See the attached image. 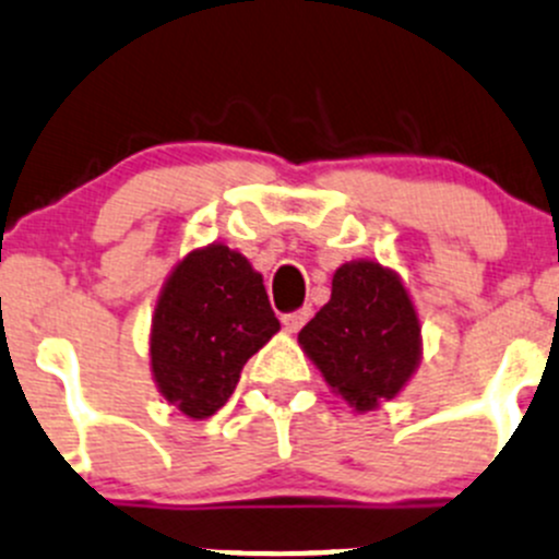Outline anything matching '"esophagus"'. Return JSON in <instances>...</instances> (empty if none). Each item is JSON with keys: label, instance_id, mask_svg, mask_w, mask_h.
Wrapping results in <instances>:
<instances>
[{"label": "esophagus", "instance_id": "esophagus-1", "mask_svg": "<svg viewBox=\"0 0 559 559\" xmlns=\"http://www.w3.org/2000/svg\"><path fill=\"white\" fill-rule=\"evenodd\" d=\"M308 319H311V308H300V311L284 313V319H281V322H284V328L289 330V333H297V330H300Z\"/></svg>", "mask_w": 559, "mask_h": 559}]
</instances>
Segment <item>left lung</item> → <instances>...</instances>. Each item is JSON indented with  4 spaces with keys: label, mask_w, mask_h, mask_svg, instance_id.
Masks as SVG:
<instances>
[{
    "label": "left lung",
    "mask_w": 559,
    "mask_h": 559,
    "mask_svg": "<svg viewBox=\"0 0 559 559\" xmlns=\"http://www.w3.org/2000/svg\"><path fill=\"white\" fill-rule=\"evenodd\" d=\"M324 382L355 412L393 401L424 357L420 317L401 275L373 259L333 273L330 300L297 335Z\"/></svg>",
    "instance_id": "left-lung-1"
}]
</instances>
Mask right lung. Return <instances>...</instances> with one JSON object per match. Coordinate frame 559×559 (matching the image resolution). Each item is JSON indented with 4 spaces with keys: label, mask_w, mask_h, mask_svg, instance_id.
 <instances>
[{
    "label": "right lung",
    "mask_w": 559,
    "mask_h": 559,
    "mask_svg": "<svg viewBox=\"0 0 559 559\" xmlns=\"http://www.w3.org/2000/svg\"><path fill=\"white\" fill-rule=\"evenodd\" d=\"M281 330L262 273L224 242L193 248L175 264L155 302L150 371L166 404L191 420L215 415L248 357Z\"/></svg>",
    "instance_id": "right-lung-1"
}]
</instances>
